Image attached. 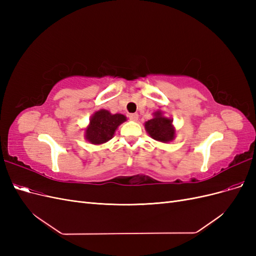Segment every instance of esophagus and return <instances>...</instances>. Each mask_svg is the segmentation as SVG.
<instances>
[{
	"label": "esophagus",
	"mask_w": 256,
	"mask_h": 256,
	"mask_svg": "<svg viewBox=\"0 0 256 256\" xmlns=\"http://www.w3.org/2000/svg\"><path fill=\"white\" fill-rule=\"evenodd\" d=\"M128 118H129L130 120H138V115L136 113H130V114L128 115Z\"/></svg>",
	"instance_id": "obj_1"
}]
</instances>
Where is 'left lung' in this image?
<instances>
[{
  "label": "left lung",
  "mask_w": 256,
  "mask_h": 256,
  "mask_svg": "<svg viewBox=\"0 0 256 256\" xmlns=\"http://www.w3.org/2000/svg\"><path fill=\"white\" fill-rule=\"evenodd\" d=\"M145 129L154 140L168 143L174 138L175 130L172 127V120L164 118L161 112L154 113V118L145 122Z\"/></svg>",
  "instance_id": "left-lung-1"
}]
</instances>
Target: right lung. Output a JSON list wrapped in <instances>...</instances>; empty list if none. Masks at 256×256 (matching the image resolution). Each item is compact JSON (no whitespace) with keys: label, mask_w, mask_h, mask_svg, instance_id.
I'll use <instances>...</instances> for the list:
<instances>
[{"label":"right lung","mask_w":256,"mask_h":256,"mask_svg":"<svg viewBox=\"0 0 256 256\" xmlns=\"http://www.w3.org/2000/svg\"><path fill=\"white\" fill-rule=\"evenodd\" d=\"M125 120L126 116L122 114H111L106 110L96 112L92 116L90 126L86 129V140L92 144H102L109 141L115 130Z\"/></svg>","instance_id":"add662e5"}]
</instances>
